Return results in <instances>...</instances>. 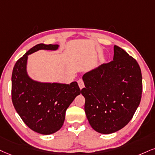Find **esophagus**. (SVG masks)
Segmentation results:
<instances>
[{
  "mask_svg": "<svg viewBox=\"0 0 155 155\" xmlns=\"http://www.w3.org/2000/svg\"><path fill=\"white\" fill-rule=\"evenodd\" d=\"M78 85H79L80 88L82 89L84 87V83H83V81L82 79H80L78 81Z\"/></svg>",
  "mask_w": 155,
  "mask_h": 155,
  "instance_id": "1",
  "label": "esophagus"
}]
</instances>
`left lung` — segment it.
I'll use <instances>...</instances> for the list:
<instances>
[{
  "mask_svg": "<svg viewBox=\"0 0 155 155\" xmlns=\"http://www.w3.org/2000/svg\"><path fill=\"white\" fill-rule=\"evenodd\" d=\"M113 61L83 74L85 112L91 127L109 134L131 121L142 93L141 69L135 59L115 45Z\"/></svg>",
  "mask_w": 155,
  "mask_h": 155,
  "instance_id": "left-lung-1",
  "label": "left lung"
}]
</instances>
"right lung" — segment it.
Wrapping results in <instances>:
<instances>
[{
  "label": "right lung",
  "instance_id": "1",
  "mask_svg": "<svg viewBox=\"0 0 155 155\" xmlns=\"http://www.w3.org/2000/svg\"><path fill=\"white\" fill-rule=\"evenodd\" d=\"M58 45L39 44L30 49L13 69L12 102L16 112L28 128L48 135L60 130L65 112L76 96L81 94L77 82L68 84L34 81L27 72L28 56L36 51L57 50Z\"/></svg>",
  "mask_w": 155,
  "mask_h": 155
}]
</instances>
